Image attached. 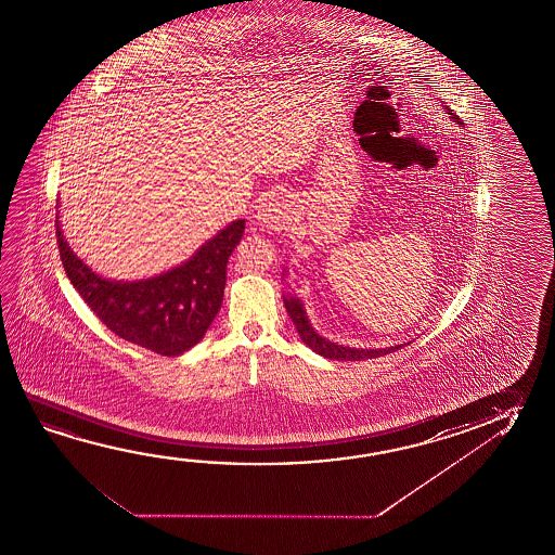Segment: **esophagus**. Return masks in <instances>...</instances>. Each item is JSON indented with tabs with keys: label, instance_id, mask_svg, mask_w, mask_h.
<instances>
[{
	"label": "esophagus",
	"instance_id": "1",
	"mask_svg": "<svg viewBox=\"0 0 555 555\" xmlns=\"http://www.w3.org/2000/svg\"><path fill=\"white\" fill-rule=\"evenodd\" d=\"M291 219V199L282 191H271L257 207V220L271 230H282Z\"/></svg>",
	"mask_w": 555,
	"mask_h": 555
}]
</instances>
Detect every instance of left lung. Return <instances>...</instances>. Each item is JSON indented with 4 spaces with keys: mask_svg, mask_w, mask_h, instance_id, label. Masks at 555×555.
Returning <instances> with one entry per match:
<instances>
[{
    "mask_svg": "<svg viewBox=\"0 0 555 555\" xmlns=\"http://www.w3.org/2000/svg\"><path fill=\"white\" fill-rule=\"evenodd\" d=\"M449 109V108H447ZM451 118L456 119L461 124V118L454 114L453 109H449ZM284 308L291 315L292 323L296 325V331L300 335L301 340L318 354L325 356L328 360H338V362H360L367 358H379V356L391 354L395 350H399L402 346H391V348H377V350H358V348H348V346L335 345L327 338L319 336L311 325H309L306 311L301 308L300 300L296 298H284Z\"/></svg>",
    "mask_w": 555,
    "mask_h": 555,
    "instance_id": "obj_1",
    "label": "left lung"
}]
</instances>
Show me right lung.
Segmentation results:
<instances>
[{
    "instance_id": "add662e5",
    "label": "right lung",
    "mask_w": 555,
    "mask_h": 555,
    "mask_svg": "<svg viewBox=\"0 0 555 555\" xmlns=\"http://www.w3.org/2000/svg\"><path fill=\"white\" fill-rule=\"evenodd\" d=\"M244 220L220 230L190 261L139 282L101 279L69 249L55 222L65 273L85 304L119 338L160 356H178L197 345L219 313L228 257L244 234Z\"/></svg>"
}]
</instances>
